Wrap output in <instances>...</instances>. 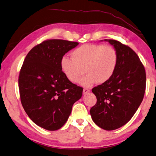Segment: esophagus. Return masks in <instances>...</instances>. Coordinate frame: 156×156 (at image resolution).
<instances>
[{
	"mask_svg": "<svg viewBox=\"0 0 156 156\" xmlns=\"http://www.w3.org/2000/svg\"><path fill=\"white\" fill-rule=\"evenodd\" d=\"M90 92V90L89 89H87V88H84L83 90V94L85 95V94H88Z\"/></svg>",
	"mask_w": 156,
	"mask_h": 156,
	"instance_id": "34e87169",
	"label": "esophagus"
}]
</instances>
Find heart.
<instances>
[{"label": "heart", "instance_id": "obj_1", "mask_svg": "<svg viewBox=\"0 0 156 156\" xmlns=\"http://www.w3.org/2000/svg\"><path fill=\"white\" fill-rule=\"evenodd\" d=\"M71 56L62 58L60 69L72 83L78 81L85 70L87 75L79 81L83 87L107 83L112 78L118 64V54L111 45L85 44L73 50Z\"/></svg>", "mask_w": 156, "mask_h": 156}]
</instances>
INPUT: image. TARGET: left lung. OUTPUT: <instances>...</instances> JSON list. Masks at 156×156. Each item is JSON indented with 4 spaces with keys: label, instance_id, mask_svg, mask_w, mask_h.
Listing matches in <instances>:
<instances>
[{
    "label": "left lung",
    "instance_id": "1",
    "mask_svg": "<svg viewBox=\"0 0 156 156\" xmlns=\"http://www.w3.org/2000/svg\"><path fill=\"white\" fill-rule=\"evenodd\" d=\"M104 41L116 49L118 64L109 81L92 90L97 102L90 115L100 128L113 130L127 124L139 107L145 94L146 74L139 56L130 48L115 40Z\"/></svg>",
    "mask_w": 156,
    "mask_h": 156
}]
</instances>
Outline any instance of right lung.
I'll use <instances>...</instances> for the list:
<instances>
[{"instance_id":"right-lung-1","label":"right lung","mask_w":156,"mask_h":156,"mask_svg":"<svg viewBox=\"0 0 156 156\" xmlns=\"http://www.w3.org/2000/svg\"><path fill=\"white\" fill-rule=\"evenodd\" d=\"M79 45L61 39L48 40L32 48L23 61L19 90L23 109L34 124L54 131L62 127L83 88L66 78L60 60Z\"/></svg>"}]
</instances>
